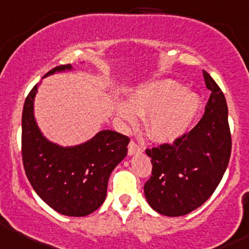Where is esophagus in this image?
<instances>
[{
  "label": "esophagus",
  "instance_id": "esophagus-1",
  "mask_svg": "<svg viewBox=\"0 0 249 249\" xmlns=\"http://www.w3.org/2000/svg\"><path fill=\"white\" fill-rule=\"evenodd\" d=\"M127 153L128 155H134V154H139L142 153V148H140L139 145H137L134 142H131L128 143V149H127Z\"/></svg>",
  "mask_w": 249,
  "mask_h": 249
}]
</instances>
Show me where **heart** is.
<instances>
[{"label": "heart", "instance_id": "heart-1", "mask_svg": "<svg viewBox=\"0 0 249 249\" xmlns=\"http://www.w3.org/2000/svg\"><path fill=\"white\" fill-rule=\"evenodd\" d=\"M200 102L194 92L184 90L173 80H158L138 87L130 94L128 103H119L117 113L133 127L139 117L148 115L145 123L147 136L153 142L170 143L188 132Z\"/></svg>", "mask_w": 249, "mask_h": 249}]
</instances>
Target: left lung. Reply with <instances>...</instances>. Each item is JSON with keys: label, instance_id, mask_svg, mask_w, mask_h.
<instances>
[{"label": "left lung", "instance_id": "1", "mask_svg": "<svg viewBox=\"0 0 249 249\" xmlns=\"http://www.w3.org/2000/svg\"><path fill=\"white\" fill-rule=\"evenodd\" d=\"M211 91L203 118L173 145L146 149L151 158V178L143 185L147 203L167 217L190 213L204 204L220 183L232 148L225 96L203 71Z\"/></svg>", "mask_w": 249, "mask_h": 249}]
</instances>
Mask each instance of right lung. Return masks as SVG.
<instances>
[{"instance_id":"1","label":"right lung","mask_w":249,"mask_h":249,"mask_svg":"<svg viewBox=\"0 0 249 249\" xmlns=\"http://www.w3.org/2000/svg\"><path fill=\"white\" fill-rule=\"evenodd\" d=\"M71 65L53 68L44 77L71 71ZM36 85L26 97L22 116V155L25 174L36 193L50 208L70 217H85L97 210L107 197V181L126 157L130 139L111 130L64 147L50 142L35 118Z\"/></svg>"}]
</instances>
